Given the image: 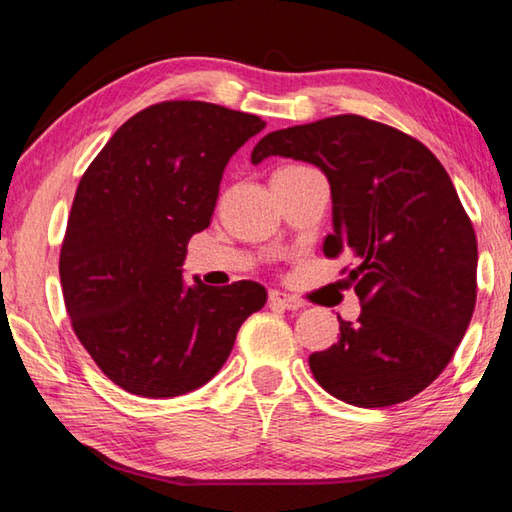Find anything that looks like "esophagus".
I'll return each mask as SVG.
<instances>
[{"instance_id": "obj_1", "label": "esophagus", "mask_w": 512, "mask_h": 512, "mask_svg": "<svg viewBox=\"0 0 512 512\" xmlns=\"http://www.w3.org/2000/svg\"><path fill=\"white\" fill-rule=\"evenodd\" d=\"M270 303H272V306H279V308H285V310H299V308H303V303L297 297H292V294H285V292H279V290L270 292Z\"/></svg>"}]
</instances>
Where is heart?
I'll list each match as a JSON object with an SVG mask.
<instances>
[{
  "label": "heart",
  "instance_id": "heart-1",
  "mask_svg": "<svg viewBox=\"0 0 512 512\" xmlns=\"http://www.w3.org/2000/svg\"><path fill=\"white\" fill-rule=\"evenodd\" d=\"M299 170H306V166H285L276 170L274 175H290V173H299Z\"/></svg>",
  "mask_w": 512,
  "mask_h": 512
}]
</instances>
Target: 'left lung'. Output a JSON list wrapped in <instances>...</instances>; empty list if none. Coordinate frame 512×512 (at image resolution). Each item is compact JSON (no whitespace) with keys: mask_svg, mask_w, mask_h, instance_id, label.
<instances>
[{"mask_svg":"<svg viewBox=\"0 0 512 512\" xmlns=\"http://www.w3.org/2000/svg\"><path fill=\"white\" fill-rule=\"evenodd\" d=\"M281 155L324 170L333 233L324 254H348L362 312L339 317V339L310 355L330 396L391 407L450 364L477 303V236L434 152L391 125L339 114L265 134L251 164Z\"/></svg>","mask_w":512,"mask_h":512,"instance_id":"1","label":"left lung"}]
</instances>
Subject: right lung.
<instances>
[{"instance_id": "1", "label": "right lung", "mask_w": 512, "mask_h": 512, "mask_svg": "<svg viewBox=\"0 0 512 512\" xmlns=\"http://www.w3.org/2000/svg\"><path fill=\"white\" fill-rule=\"evenodd\" d=\"M261 116L164 101L125 121L80 177L60 249L71 326L98 369L141 398H175L222 369L263 285H186L193 233L211 224L224 166Z\"/></svg>"}]
</instances>
